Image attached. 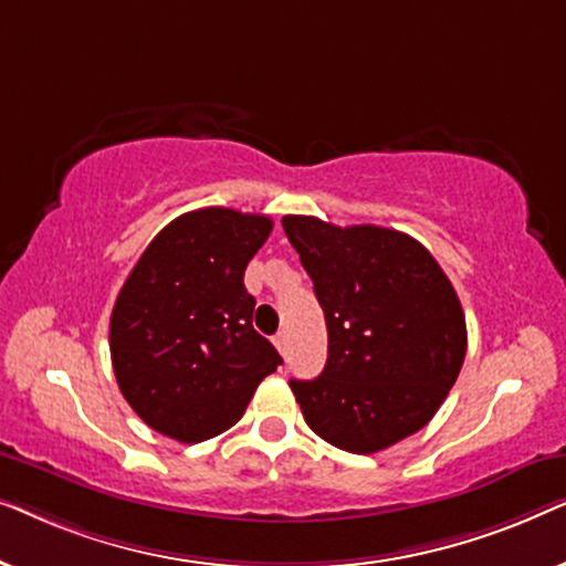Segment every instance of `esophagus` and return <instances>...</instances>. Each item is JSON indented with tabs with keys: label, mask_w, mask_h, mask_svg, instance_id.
<instances>
[{
	"label": "esophagus",
	"mask_w": 566,
	"mask_h": 566,
	"mask_svg": "<svg viewBox=\"0 0 566 566\" xmlns=\"http://www.w3.org/2000/svg\"><path fill=\"white\" fill-rule=\"evenodd\" d=\"M273 343H275V347H277V350H281V353L289 350V332H285V329L277 332V335L273 337Z\"/></svg>",
	"instance_id": "34e87169"
}]
</instances>
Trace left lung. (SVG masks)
Listing matches in <instances>:
<instances>
[{"label":"left lung","instance_id":"8db88e82","mask_svg":"<svg viewBox=\"0 0 566 566\" xmlns=\"http://www.w3.org/2000/svg\"><path fill=\"white\" fill-rule=\"evenodd\" d=\"M327 319V366L291 378L304 420L350 453L424 428L459 378L467 319L436 258L401 231L283 216Z\"/></svg>","mask_w":566,"mask_h":566}]
</instances>
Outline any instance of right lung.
<instances>
[{
	"label": "right lung",
	"instance_id": "1",
	"mask_svg": "<svg viewBox=\"0 0 566 566\" xmlns=\"http://www.w3.org/2000/svg\"><path fill=\"white\" fill-rule=\"evenodd\" d=\"M273 221L200 208L169 221L115 298L111 358L130 409L161 436L200 443L244 415L283 358L252 327L244 270Z\"/></svg>",
	"mask_w": 566,
	"mask_h": 566
}]
</instances>
